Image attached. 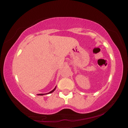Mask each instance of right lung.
<instances>
[{
    "instance_id": "right-lung-1",
    "label": "right lung",
    "mask_w": 128,
    "mask_h": 128,
    "mask_svg": "<svg viewBox=\"0 0 128 128\" xmlns=\"http://www.w3.org/2000/svg\"><path fill=\"white\" fill-rule=\"evenodd\" d=\"M56 87H55V88H54V90H52V91H50V92L49 93H46V94H49V93H52V92H54V90H55V89H56ZM44 94H38V95H41V96H42V95H44Z\"/></svg>"
}]
</instances>
